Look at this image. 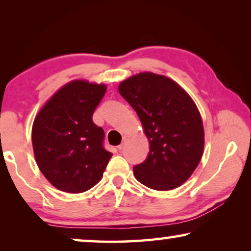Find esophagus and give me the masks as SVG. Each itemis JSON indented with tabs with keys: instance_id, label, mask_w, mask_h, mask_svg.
I'll return each instance as SVG.
<instances>
[{
	"instance_id": "1",
	"label": "esophagus",
	"mask_w": 251,
	"mask_h": 251,
	"mask_svg": "<svg viewBox=\"0 0 251 251\" xmlns=\"http://www.w3.org/2000/svg\"><path fill=\"white\" fill-rule=\"evenodd\" d=\"M128 140H129V136H128V135H126L125 137H123V142H122L121 144H120V145L118 146V149H119L120 151L125 149V146L126 145V142H128Z\"/></svg>"
}]
</instances>
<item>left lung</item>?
I'll return each mask as SVG.
<instances>
[{
    "label": "left lung",
    "mask_w": 251,
    "mask_h": 251,
    "mask_svg": "<svg viewBox=\"0 0 251 251\" xmlns=\"http://www.w3.org/2000/svg\"><path fill=\"white\" fill-rule=\"evenodd\" d=\"M119 92L135 109L150 142L136 179L156 191L174 190L192 176L204 147L200 112L191 96L170 77L152 72L132 75Z\"/></svg>",
    "instance_id": "obj_1"
}]
</instances>
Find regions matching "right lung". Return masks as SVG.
Wrapping results in <instances>:
<instances>
[{"label":"right lung","instance_id":"obj_1","mask_svg":"<svg viewBox=\"0 0 251 251\" xmlns=\"http://www.w3.org/2000/svg\"><path fill=\"white\" fill-rule=\"evenodd\" d=\"M106 84L73 80L54 92L34 119L32 143L43 176L58 190L82 193L98 184L113 154L92 121Z\"/></svg>","mask_w":251,"mask_h":251}]
</instances>
